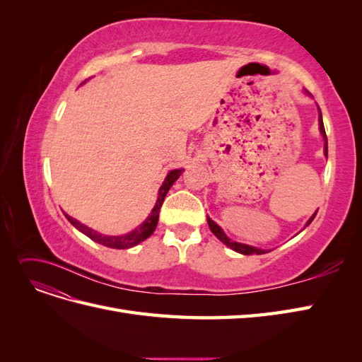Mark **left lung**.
<instances>
[{
	"instance_id": "1",
	"label": "left lung",
	"mask_w": 362,
	"mask_h": 362,
	"mask_svg": "<svg viewBox=\"0 0 362 362\" xmlns=\"http://www.w3.org/2000/svg\"><path fill=\"white\" fill-rule=\"evenodd\" d=\"M319 124H320V133H322V136L325 137V156L327 157V137H326V131H325V125H323L322 112L319 113ZM315 214H317V213H314V216L310 218L308 223H306V225H310V223L314 221ZM208 226H210L211 233H213L218 240H221V242H223L226 246H229L233 250L240 252V254H245V255H252V254L259 255V254H266V250H262V249H257V247H254V246H247V245H242V243H237V242H231V240H229V238L226 237V234L222 231V228L218 226L217 223H214V222L211 221V218H208Z\"/></svg>"
}]
</instances>
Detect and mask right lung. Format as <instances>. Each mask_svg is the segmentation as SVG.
Segmentation results:
<instances>
[{
  "label": "right lung",
  "instance_id": "1",
  "mask_svg": "<svg viewBox=\"0 0 362 362\" xmlns=\"http://www.w3.org/2000/svg\"><path fill=\"white\" fill-rule=\"evenodd\" d=\"M181 175V170L177 169V170H170L168 173L166 180H164L163 185L160 187V192H158V201L154 206V210L151 211V216L146 218V221L141 223L139 228H136L134 231H131L129 234H125V235H119V237H112V235H103L100 233L93 231V229L84 226L83 223H80L78 221H75L74 217L66 216L68 221L78 229V231H81L83 234H86L89 238L95 240L96 243L100 245H104L107 247H113V249H128V247H133L136 245H139L140 242H144V240H146L152 233L156 231L157 228V223H158V214H160V208L163 205V201H164V196H166V193L169 192V189L172 187V184L178 180V177Z\"/></svg>",
  "mask_w": 362,
  "mask_h": 362
}]
</instances>
